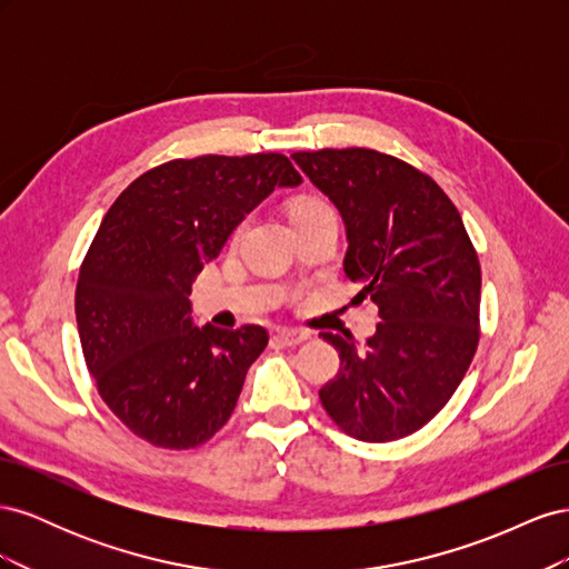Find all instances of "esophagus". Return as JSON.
Masks as SVG:
<instances>
[{"instance_id":"34e87169","label":"esophagus","mask_w":569,"mask_h":569,"mask_svg":"<svg viewBox=\"0 0 569 569\" xmlns=\"http://www.w3.org/2000/svg\"><path fill=\"white\" fill-rule=\"evenodd\" d=\"M278 341H282L284 347H299V343L311 339V332H303V330H295V327H287V330H278Z\"/></svg>"}]
</instances>
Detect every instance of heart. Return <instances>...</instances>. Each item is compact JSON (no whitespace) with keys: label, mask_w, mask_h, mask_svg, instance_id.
<instances>
[{"label":"heart","mask_w":569,"mask_h":569,"mask_svg":"<svg viewBox=\"0 0 569 569\" xmlns=\"http://www.w3.org/2000/svg\"><path fill=\"white\" fill-rule=\"evenodd\" d=\"M325 201H320V199H299L295 206H291V218H297V216H301V213H308V211H318V209H325Z\"/></svg>","instance_id":"obj_1"}]
</instances>
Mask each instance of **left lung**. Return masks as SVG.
I'll list each match as a JSON object with an SVG mask.
<instances>
[{"label": "left lung", "mask_w": 569, "mask_h": 569, "mask_svg": "<svg viewBox=\"0 0 569 569\" xmlns=\"http://www.w3.org/2000/svg\"><path fill=\"white\" fill-rule=\"evenodd\" d=\"M291 159L347 228L343 272L380 308L368 341L322 332L339 372L320 401L343 432L385 443L418 432L449 403L479 341V258L443 189L375 149L297 151Z\"/></svg>", "instance_id": "obj_1"}]
</instances>
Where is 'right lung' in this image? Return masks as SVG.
<instances>
[{"mask_svg":"<svg viewBox=\"0 0 569 569\" xmlns=\"http://www.w3.org/2000/svg\"><path fill=\"white\" fill-rule=\"evenodd\" d=\"M299 184L282 153H211L151 168L113 201L80 266L76 318L101 399L132 435L180 451L230 420L268 332L197 327L192 282L272 189Z\"/></svg>","mask_w":569,"mask_h":569,"instance_id":"obj_1","label":"right lung"}]
</instances>
